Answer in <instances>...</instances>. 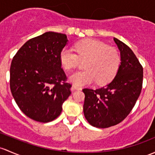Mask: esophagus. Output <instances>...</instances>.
<instances>
[{
    "instance_id": "esophagus-1",
    "label": "esophagus",
    "mask_w": 155,
    "mask_h": 155,
    "mask_svg": "<svg viewBox=\"0 0 155 155\" xmlns=\"http://www.w3.org/2000/svg\"><path fill=\"white\" fill-rule=\"evenodd\" d=\"M75 90H82V87H79V86L76 85V84H73L72 86V87H71V91H75Z\"/></svg>"
}]
</instances>
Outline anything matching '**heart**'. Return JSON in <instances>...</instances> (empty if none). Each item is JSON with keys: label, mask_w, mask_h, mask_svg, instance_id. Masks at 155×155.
<instances>
[{"label": "heart", "mask_w": 155, "mask_h": 155, "mask_svg": "<svg viewBox=\"0 0 155 155\" xmlns=\"http://www.w3.org/2000/svg\"><path fill=\"white\" fill-rule=\"evenodd\" d=\"M71 48H64L59 54L61 66L67 71L76 68L81 61H86L85 70L73 73L70 82L76 85L90 84L96 82L102 84L110 82L118 72L121 56L118 50L95 39L77 42Z\"/></svg>", "instance_id": "1"}]
</instances>
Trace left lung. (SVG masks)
Instances as JSON below:
<instances>
[{"label":"left lung","instance_id":"1","mask_svg":"<svg viewBox=\"0 0 155 155\" xmlns=\"http://www.w3.org/2000/svg\"><path fill=\"white\" fill-rule=\"evenodd\" d=\"M121 64L113 80L98 89L84 88L83 111L91 125L105 128L121 123L134 106L143 86V68L128 46L114 38Z\"/></svg>","mask_w":155,"mask_h":155}]
</instances>
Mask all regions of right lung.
<instances>
[{
	"label": "right lung",
	"instance_id": "add662e5",
	"mask_svg": "<svg viewBox=\"0 0 155 155\" xmlns=\"http://www.w3.org/2000/svg\"><path fill=\"white\" fill-rule=\"evenodd\" d=\"M65 34L47 32L27 41L11 63L10 90L18 106L35 121L56 119L71 95V84L59 54L68 44Z\"/></svg>",
	"mask_w": 155,
	"mask_h": 155
}]
</instances>
